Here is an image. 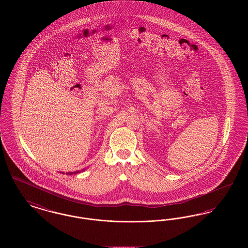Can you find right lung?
Instances as JSON below:
<instances>
[{
  "mask_svg": "<svg viewBox=\"0 0 248 248\" xmlns=\"http://www.w3.org/2000/svg\"><path fill=\"white\" fill-rule=\"evenodd\" d=\"M85 169H82L81 171H74V172H67L66 173V175H73V174H78V173H80V172H83V171H84ZM62 174H65L64 172H62Z\"/></svg>",
  "mask_w": 248,
  "mask_h": 248,
  "instance_id": "1",
  "label": "right lung"
}]
</instances>
